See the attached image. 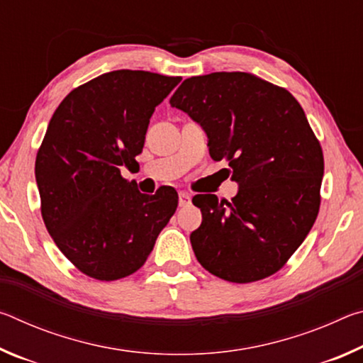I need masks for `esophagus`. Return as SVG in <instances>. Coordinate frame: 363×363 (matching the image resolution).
Wrapping results in <instances>:
<instances>
[{"label": "esophagus", "mask_w": 363, "mask_h": 363, "mask_svg": "<svg viewBox=\"0 0 363 363\" xmlns=\"http://www.w3.org/2000/svg\"><path fill=\"white\" fill-rule=\"evenodd\" d=\"M190 201H192V196L187 192H179V205L181 206H187L190 205Z\"/></svg>", "instance_id": "34e87169"}]
</instances>
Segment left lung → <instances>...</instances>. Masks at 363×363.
<instances>
[{
	"label": "left lung",
	"mask_w": 363,
	"mask_h": 363,
	"mask_svg": "<svg viewBox=\"0 0 363 363\" xmlns=\"http://www.w3.org/2000/svg\"><path fill=\"white\" fill-rule=\"evenodd\" d=\"M169 104L200 123L211 158L225 160L240 186L232 201L192 199L203 214L190 233L196 259L233 284L279 272L320 208L323 152L303 107L285 88L245 72L184 79Z\"/></svg>",
	"instance_id": "obj_1"
}]
</instances>
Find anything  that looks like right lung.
<instances>
[{
    "mask_svg": "<svg viewBox=\"0 0 363 363\" xmlns=\"http://www.w3.org/2000/svg\"><path fill=\"white\" fill-rule=\"evenodd\" d=\"M179 77L115 70L78 86L59 104L36 153L41 216L54 243L79 272L128 277L177 208V192L140 194L121 167L143 152L153 110Z\"/></svg>",
    "mask_w": 363,
    "mask_h": 363,
    "instance_id": "obj_1",
    "label": "right lung"
}]
</instances>
